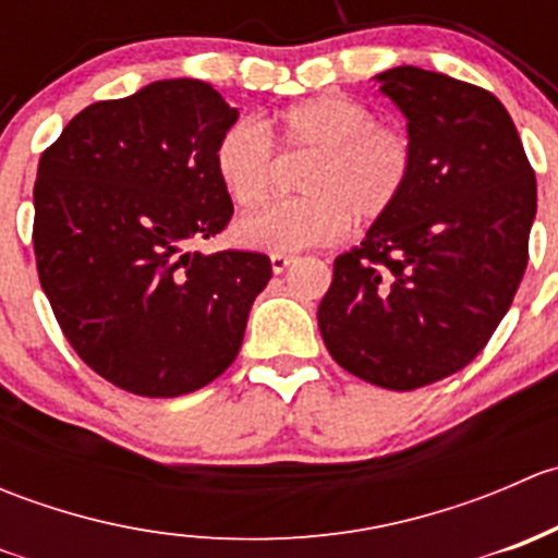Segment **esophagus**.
I'll return each mask as SVG.
<instances>
[{
    "mask_svg": "<svg viewBox=\"0 0 558 558\" xmlns=\"http://www.w3.org/2000/svg\"><path fill=\"white\" fill-rule=\"evenodd\" d=\"M294 262H296V256H289V253H272V256H269V264H272L275 275L286 272V269H289Z\"/></svg>",
    "mask_w": 558,
    "mask_h": 558,
    "instance_id": "1",
    "label": "esophagus"
}]
</instances>
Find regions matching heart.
Returning <instances> with one entry per match:
<instances>
[{"label":"heart","instance_id":"heart-1","mask_svg":"<svg viewBox=\"0 0 558 558\" xmlns=\"http://www.w3.org/2000/svg\"><path fill=\"white\" fill-rule=\"evenodd\" d=\"M289 150H315L302 174L300 199L269 202L238 223V240L269 253L331 245L351 229V218H386L413 178V145L402 132L380 126L373 107L342 94H320L278 116ZM275 145L258 118H240L216 145V174L238 207L267 199Z\"/></svg>","mask_w":558,"mask_h":558}]
</instances>
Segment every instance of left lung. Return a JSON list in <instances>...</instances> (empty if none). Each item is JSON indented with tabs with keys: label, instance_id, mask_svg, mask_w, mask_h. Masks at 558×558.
Returning a JSON list of instances; mask_svg holds the SVG:
<instances>
[{
	"label": "left lung",
	"instance_id": "left-lung-1",
	"mask_svg": "<svg viewBox=\"0 0 558 558\" xmlns=\"http://www.w3.org/2000/svg\"><path fill=\"white\" fill-rule=\"evenodd\" d=\"M375 81L408 118L413 178L362 245L335 258L318 329L342 369L413 391L466 367L513 305L537 180L492 92L418 66Z\"/></svg>",
	"mask_w": 558,
	"mask_h": 558
}]
</instances>
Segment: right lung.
<instances>
[{
	"instance_id": "right-lung-1",
	"label": "right lung",
	"mask_w": 558,
	"mask_h": 558,
	"mask_svg": "<svg viewBox=\"0 0 558 558\" xmlns=\"http://www.w3.org/2000/svg\"><path fill=\"white\" fill-rule=\"evenodd\" d=\"M234 121L210 83L156 81L88 105L39 156V286L77 356L137 397L216 380L272 278L264 253L191 251L234 213L216 174Z\"/></svg>"
}]
</instances>
